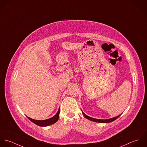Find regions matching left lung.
I'll list each match as a JSON object with an SVG mask.
<instances>
[{"mask_svg": "<svg viewBox=\"0 0 147 147\" xmlns=\"http://www.w3.org/2000/svg\"><path fill=\"white\" fill-rule=\"evenodd\" d=\"M81 111H82V113L83 115H84V117H86V119H88L90 120L95 121V122L101 123H107L112 122V121H114L115 120H116V119L119 117L121 115V114L120 115H118V116L116 117H113V118H110V119H95V118H93V117H90L88 116L87 115H86V114L82 111V110H81Z\"/></svg>", "mask_w": 147, "mask_h": 147, "instance_id": "1", "label": "left lung"}]
</instances>
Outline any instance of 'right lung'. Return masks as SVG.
Masks as SVG:
<instances>
[{
    "instance_id": "right-lung-1",
    "label": "right lung",
    "mask_w": 147,
    "mask_h": 147,
    "mask_svg": "<svg viewBox=\"0 0 147 147\" xmlns=\"http://www.w3.org/2000/svg\"><path fill=\"white\" fill-rule=\"evenodd\" d=\"M59 109L57 114L55 116H53V117H51L49 119L43 120H34L33 119L28 117L27 116V117L31 121H32L35 124L37 125L38 126H41V127H47V126L50 125L51 124H53L55 123L56 121H57V120H59Z\"/></svg>"
}]
</instances>
